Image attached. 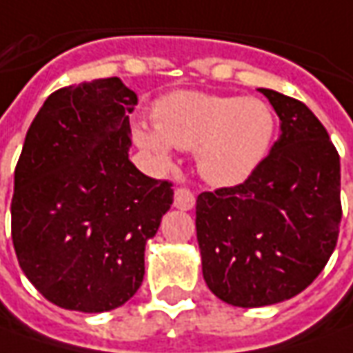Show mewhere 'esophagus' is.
Masks as SVG:
<instances>
[{"instance_id":"obj_1","label":"esophagus","mask_w":353,"mask_h":353,"mask_svg":"<svg viewBox=\"0 0 353 353\" xmlns=\"http://www.w3.org/2000/svg\"><path fill=\"white\" fill-rule=\"evenodd\" d=\"M174 207L179 210H191L195 207V195L187 187H177L174 195Z\"/></svg>"}]
</instances>
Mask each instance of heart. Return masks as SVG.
<instances>
[{
  "label": "heart",
  "instance_id": "b5f03b06",
  "mask_svg": "<svg viewBox=\"0 0 353 353\" xmlns=\"http://www.w3.org/2000/svg\"><path fill=\"white\" fill-rule=\"evenodd\" d=\"M154 127L137 125V145L162 166L172 164V148L196 150L199 174L214 187L247 181L268 157L276 116L261 98L177 90L152 110Z\"/></svg>",
  "mask_w": 353,
  "mask_h": 353
}]
</instances>
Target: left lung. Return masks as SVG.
<instances>
[{
	"mask_svg": "<svg viewBox=\"0 0 353 353\" xmlns=\"http://www.w3.org/2000/svg\"><path fill=\"white\" fill-rule=\"evenodd\" d=\"M280 117L265 162L236 187L196 196V241L208 290L236 307L297 296L332 255L342 218L340 157L303 102L259 88Z\"/></svg>",
	"mask_w": 353,
	"mask_h": 353,
	"instance_id": "8db88e82",
	"label": "left lung"
}]
</instances>
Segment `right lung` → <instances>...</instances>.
Here are the masks:
<instances>
[{
    "label": "right lung",
    "instance_id": "obj_1",
    "mask_svg": "<svg viewBox=\"0 0 353 353\" xmlns=\"http://www.w3.org/2000/svg\"><path fill=\"white\" fill-rule=\"evenodd\" d=\"M137 94L117 77L46 98L15 168L11 236L19 265L57 307L102 313L145 276V245L174 203L170 181L129 160Z\"/></svg>",
    "mask_w": 353,
    "mask_h": 353
}]
</instances>
